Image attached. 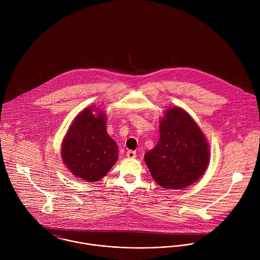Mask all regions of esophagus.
<instances>
[{
    "mask_svg": "<svg viewBox=\"0 0 260 260\" xmlns=\"http://www.w3.org/2000/svg\"><path fill=\"white\" fill-rule=\"evenodd\" d=\"M126 156H127L128 158H135V157H136V152L133 151V150H128V151L126 152Z\"/></svg>",
    "mask_w": 260,
    "mask_h": 260,
    "instance_id": "obj_1",
    "label": "esophagus"
}]
</instances>
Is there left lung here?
Returning <instances> with one entry per match:
<instances>
[{
	"label": "left lung",
	"instance_id": "left-lung-1",
	"mask_svg": "<svg viewBox=\"0 0 260 260\" xmlns=\"http://www.w3.org/2000/svg\"><path fill=\"white\" fill-rule=\"evenodd\" d=\"M160 138L144 158L153 179L163 188L181 189L201 177L209 162L206 139L193 119L180 108L166 111Z\"/></svg>",
	"mask_w": 260,
	"mask_h": 260
}]
</instances>
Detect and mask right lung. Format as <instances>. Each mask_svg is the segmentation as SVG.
Wrapping results in <instances>:
<instances>
[{"label":"right lung","mask_w":260,"mask_h":260,"mask_svg":"<svg viewBox=\"0 0 260 260\" xmlns=\"http://www.w3.org/2000/svg\"><path fill=\"white\" fill-rule=\"evenodd\" d=\"M93 107L77 116L62 144V158L73 175L88 182L104 177L118 159V146L106 131V117Z\"/></svg>","instance_id":"right-lung-1"}]
</instances>
